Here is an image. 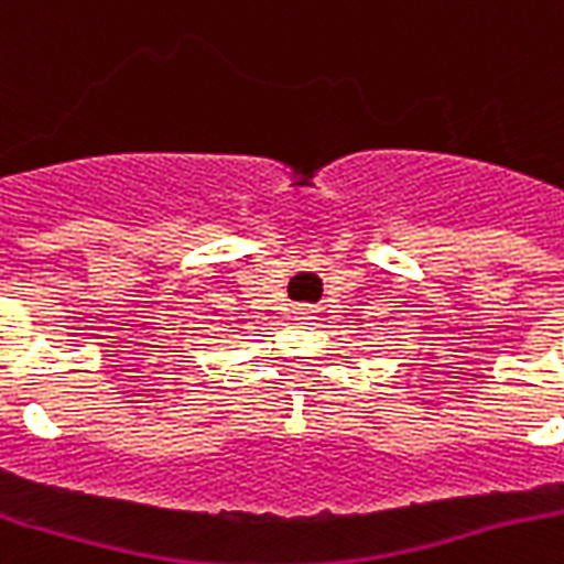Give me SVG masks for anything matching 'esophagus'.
Wrapping results in <instances>:
<instances>
[{"instance_id":"34e87169","label":"esophagus","mask_w":564,"mask_h":564,"mask_svg":"<svg viewBox=\"0 0 564 564\" xmlns=\"http://www.w3.org/2000/svg\"><path fill=\"white\" fill-rule=\"evenodd\" d=\"M311 307H299V316H301V319H311Z\"/></svg>"}]
</instances>
